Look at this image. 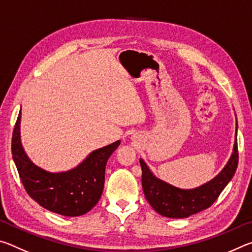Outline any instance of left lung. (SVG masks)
Returning a JSON list of instances; mask_svg holds the SVG:
<instances>
[{
    "label": "left lung",
    "mask_w": 252,
    "mask_h": 252,
    "mask_svg": "<svg viewBox=\"0 0 252 252\" xmlns=\"http://www.w3.org/2000/svg\"><path fill=\"white\" fill-rule=\"evenodd\" d=\"M236 125V140H234L231 157L227 164L220 173L217 174L210 181L193 189H180L157 178L146 162L140 159V164L142 168V188L144 195L150 206L159 215L167 218H188L194 213L208 209L218 199L237 170L238 123Z\"/></svg>",
    "instance_id": "obj_1"
}]
</instances>
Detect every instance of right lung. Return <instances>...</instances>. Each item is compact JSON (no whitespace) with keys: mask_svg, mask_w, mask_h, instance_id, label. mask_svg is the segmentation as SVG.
Instances as JSON below:
<instances>
[{"mask_svg":"<svg viewBox=\"0 0 252 252\" xmlns=\"http://www.w3.org/2000/svg\"><path fill=\"white\" fill-rule=\"evenodd\" d=\"M21 111L12 136V156L24 189L34 201L51 212L65 217L85 215L101 198L105 165L120 146L118 141L92 151L75 168L50 172L33 163L21 142Z\"/></svg>","mask_w":252,"mask_h":252,"instance_id":"right-lung-1","label":"right lung"}]
</instances>
